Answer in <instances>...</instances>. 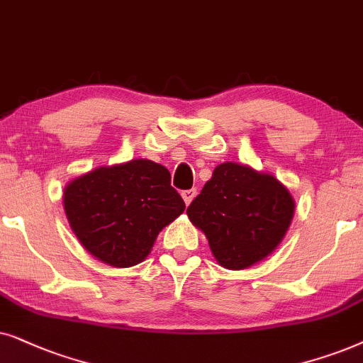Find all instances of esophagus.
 <instances>
[{
	"mask_svg": "<svg viewBox=\"0 0 363 363\" xmlns=\"http://www.w3.org/2000/svg\"><path fill=\"white\" fill-rule=\"evenodd\" d=\"M196 194H197V191H196V189H187V191H182V199H184L186 206H189V204H191L192 199H194V197H196Z\"/></svg>",
	"mask_w": 363,
	"mask_h": 363,
	"instance_id": "1",
	"label": "esophagus"
}]
</instances>
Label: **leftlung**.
Returning <instances> with one entry per match:
<instances>
[{
	"mask_svg": "<svg viewBox=\"0 0 363 363\" xmlns=\"http://www.w3.org/2000/svg\"><path fill=\"white\" fill-rule=\"evenodd\" d=\"M187 216L206 234L217 262L239 270L280 244L291 225L294 199L270 174L224 162L187 207Z\"/></svg>",
	"mask_w": 363,
	"mask_h": 363,
	"instance_id": "obj_1",
	"label": "left lung"
}]
</instances>
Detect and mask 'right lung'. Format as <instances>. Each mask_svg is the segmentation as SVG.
I'll return each instance as SVG.
<instances>
[{
    "label": "right lung",
    "instance_id": "1",
    "mask_svg": "<svg viewBox=\"0 0 363 363\" xmlns=\"http://www.w3.org/2000/svg\"><path fill=\"white\" fill-rule=\"evenodd\" d=\"M184 209L167 169L147 159L98 167L65 191V211L76 238L113 267L143 262L159 232Z\"/></svg>",
    "mask_w": 363,
    "mask_h": 363
}]
</instances>
